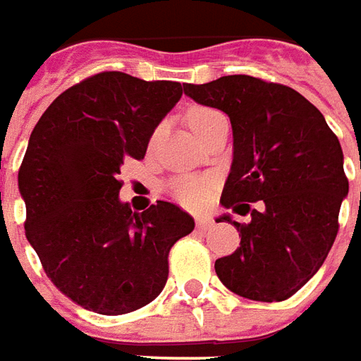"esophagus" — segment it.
Here are the masks:
<instances>
[{"mask_svg": "<svg viewBox=\"0 0 361 361\" xmlns=\"http://www.w3.org/2000/svg\"><path fill=\"white\" fill-rule=\"evenodd\" d=\"M196 226L200 227V229H209V227L214 226V219L208 216H198L196 217Z\"/></svg>", "mask_w": 361, "mask_h": 361, "instance_id": "obj_1", "label": "esophagus"}]
</instances>
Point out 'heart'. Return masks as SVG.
I'll list each match as a JSON object with an SVG mask.
<instances>
[{
    "label": "heart",
    "mask_w": 361,
    "mask_h": 361,
    "mask_svg": "<svg viewBox=\"0 0 361 361\" xmlns=\"http://www.w3.org/2000/svg\"><path fill=\"white\" fill-rule=\"evenodd\" d=\"M221 112L209 106H196L188 112V122L190 128L194 130V134L200 135L204 132V128L208 126L209 122L217 118ZM157 135V134H155ZM209 180L206 178H198V176H180L171 183V194L178 204H183L185 208H200L204 206V202L208 200L209 196Z\"/></svg>",
    "instance_id": "1"
}]
</instances>
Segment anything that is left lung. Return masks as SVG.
Wrapping results in <instances>:
<instances>
[{
	"instance_id": "1",
	"label": "left lung",
	"mask_w": 361,
	"mask_h": 361,
	"mask_svg": "<svg viewBox=\"0 0 361 361\" xmlns=\"http://www.w3.org/2000/svg\"><path fill=\"white\" fill-rule=\"evenodd\" d=\"M196 103L224 111L233 128V163L221 206L241 247L216 260L227 290L252 301H283L323 267L338 233L340 204L348 194L344 155L324 116L291 87L250 75H226L185 85ZM260 201L261 208L250 204Z\"/></svg>"
}]
</instances>
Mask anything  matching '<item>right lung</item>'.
<instances>
[{"mask_svg": "<svg viewBox=\"0 0 361 361\" xmlns=\"http://www.w3.org/2000/svg\"><path fill=\"white\" fill-rule=\"evenodd\" d=\"M180 94L176 81L103 71L56 97L30 134L19 169L25 233L46 276L83 309L124 315L152 303L169 250L194 229L171 202L137 214L118 198L120 167L144 159Z\"/></svg>", "mask_w": 361, "mask_h": 361, "instance_id": "obj_1", "label": "right lung"}]
</instances>
